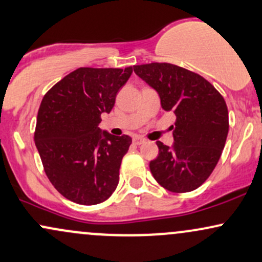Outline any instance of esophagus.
Wrapping results in <instances>:
<instances>
[{"label":"esophagus","instance_id":"obj_1","mask_svg":"<svg viewBox=\"0 0 262 262\" xmlns=\"http://www.w3.org/2000/svg\"><path fill=\"white\" fill-rule=\"evenodd\" d=\"M144 142H146V140H144V138H142V137H134V143L135 144H142Z\"/></svg>","mask_w":262,"mask_h":262}]
</instances>
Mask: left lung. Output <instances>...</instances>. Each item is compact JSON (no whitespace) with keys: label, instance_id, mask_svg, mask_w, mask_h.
<instances>
[{"label":"left lung","instance_id":"left-lung-1","mask_svg":"<svg viewBox=\"0 0 262 262\" xmlns=\"http://www.w3.org/2000/svg\"><path fill=\"white\" fill-rule=\"evenodd\" d=\"M135 73L161 98L165 112L175 114L174 143L157 142L159 155L149 163L159 185L189 192L207 180L220 161L229 130L223 97L204 77L171 63L134 66Z\"/></svg>","mask_w":262,"mask_h":262}]
</instances>
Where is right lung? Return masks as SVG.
I'll return each instance as SVG.
<instances>
[{
	"instance_id": "add662e5",
	"label": "right lung",
	"mask_w": 262,
	"mask_h": 262,
	"mask_svg": "<svg viewBox=\"0 0 262 262\" xmlns=\"http://www.w3.org/2000/svg\"><path fill=\"white\" fill-rule=\"evenodd\" d=\"M131 73L132 67H81L42 98L34 141L49 180L70 201L100 204L118 186L122 157L132 140L101 131L99 124Z\"/></svg>"
}]
</instances>
